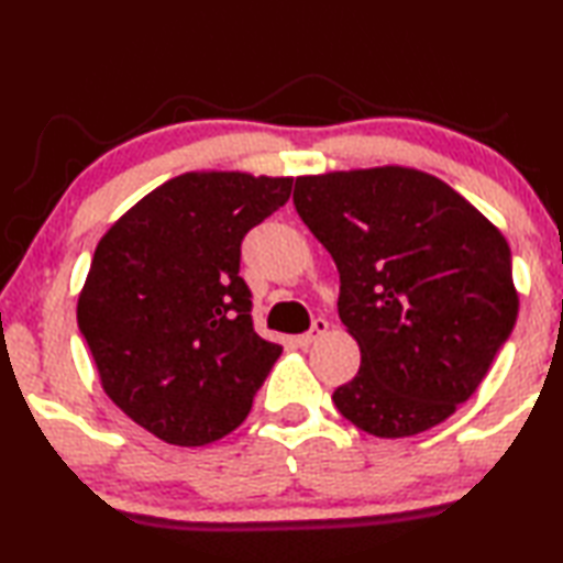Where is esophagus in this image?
<instances>
[{
    "label": "esophagus",
    "mask_w": 563,
    "mask_h": 563,
    "mask_svg": "<svg viewBox=\"0 0 563 563\" xmlns=\"http://www.w3.org/2000/svg\"><path fill=\"white\" fill-rule=\"evenodd\" d=\"M328 332V320L325 318H316L312 320V328L308 330V332H302V335L298 338V345H302V347H308V345H312V342H316L318 338H322Z\"/></svg>",
    "instance_id": "1"
}]
</instances>
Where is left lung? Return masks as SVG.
Returning a JSON list of instances; mask_svg holds the SVG:
<instances>
[{"instance_id": "obj_1", "label": "left lung", "mask_w": 563, "mask_h": 563, "mask_svg": "<svg viewBox=\"0 0 563 563\" xmlns=\"http://www.w3.org/2000/svg\"><path fill=\"white\" fill-rule=\"evenodd\" d=\"M292 203L338 265V312L360 345V373L332 393L340 415L385 440L444 422L517 322L504 235L415 168L300 176Z\"/></svg>"}]
</instances>
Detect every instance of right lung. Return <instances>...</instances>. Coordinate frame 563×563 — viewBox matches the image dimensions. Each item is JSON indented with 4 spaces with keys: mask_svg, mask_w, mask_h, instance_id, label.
<instances>
[{
    "mask_svg": "<svg viewBox=\"0 0 563 563\" xmlns=\"http://www.w3.org/2000/svg\"><path fill=\"white\" fill-rule=\"evenodd\" d=\"M292 178L184 174L101 238L76 320L101 385L158 440L231 434L283 347L253 330L238 275L245 233L288 203Z\"/></svg>",
    "mask_w": 563,
    "mask_h": 563,
    "instance_id": "right-lung-1",
    "label": "right lung"
}]
</instances>
